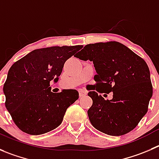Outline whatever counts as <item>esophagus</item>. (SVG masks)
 Here are the masks:
<instances>
[{
	"label": "esophagus",
	"instance_id": "34e87169",
	"mask_svg": "<svg viewBox=\"0 0 159 159\" xmlns=\"http://www.w3.org/2000/svg\"><path fill=\"white\" fill-rule=\"evenodd\" d=\"M79 94L80 97H84L87 94V92L84 89H79Z\"/></svg>",
	"mask_w": 159,
	"mask_h": 159
}]
</instances>
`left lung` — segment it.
Segmentation results:
<instances>
[{
    "label": "left lung",
    "instance_id": "8db88e82",
    "mask_svg": "<svg viewBox=\"0 0 159 159\" xmlns=\"http://www.w3.org/2000/svg\"><path fill=\"white\" fill-rule=\"evenodd\" d=\"M75 57L93 61L97 72V84L88 93L93 105L87 114L93 127L111 136L133 130L148 111L153 93L144 60L116 41L87 44ZM98 92H113V98L105 100Z\"/></svg>",
    "mask_w": 159,
    "mask_h": 159
}]
</instances>
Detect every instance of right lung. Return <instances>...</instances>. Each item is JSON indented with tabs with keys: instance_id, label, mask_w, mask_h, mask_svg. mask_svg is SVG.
Listing matches in <instances>:
<instances>
[{
	"instance_id": "add662e5",
	"label": "right lung",
	"mask_w": 159,
	"mask_h": 159,
	"mask_svg": "<svg viewBox=\"0 0 159 159\" xmlns=\"http://www.w3.org/2000/svg\"><path fill=\"white\" fill-rule=\"evenodd\" d=\"M81 47L34 50L11 66L3 90L6 108L21 130L40 135L61 123L66 109L78 99L79 93L75 90L53 93L50 82L58 80L65 62Z\"/></svg>"
}]
</instances>
